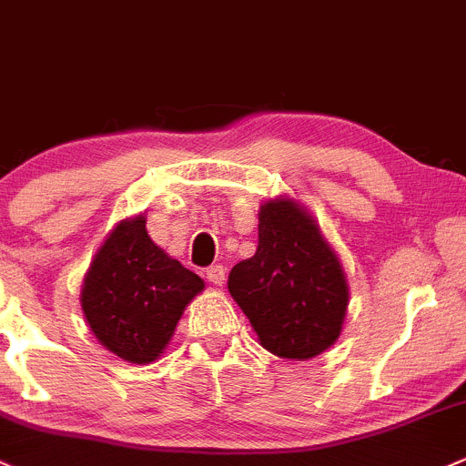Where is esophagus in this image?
<instances>
[{"label":"esophagus","instance_id":"obj_1","mask_svg":"<svg viewBox=\"0 0 466 466\" xmlns=\"http://www.w3.org/2000/svg\"><path fill=\"white\" fill-rule=\"evenodd\" d=\"M206 279L212 285H223L225 283V268L223 265H212V268L206 269Z\"/></svg>","mask_w":466,"mask_h":466}]
</instances>
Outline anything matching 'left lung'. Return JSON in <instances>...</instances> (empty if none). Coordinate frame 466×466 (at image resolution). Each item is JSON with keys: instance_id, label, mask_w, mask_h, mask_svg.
<instances>
[{"instance_id": "obj_1", "label": "left lung", "mask_w": 466, "mask_h": 466, "mask_svg": "<svg viewBox=\"0 0 466 466\" xmlns=\"http://www.w3.org/2000/svg\"><path fill=\"white\" fill-rule=\"evenodd\" d=\"M228 289L274 356L309 360L340 336L345 272L314 217L291 198L260 206L258 248L229 272Z\"/></svg>"}]
</instances>
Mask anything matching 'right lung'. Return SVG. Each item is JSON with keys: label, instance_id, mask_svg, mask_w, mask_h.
Masks as SVG:
<instances>
[{"label": "right lung", "instance_id": "obj_1", "mask_svg": "<svg viewBox=\"0 0 466 466\" xmlns=\"http://www.w3.org/2000/svg\"><path fill=\"white\" fill-rule=\"evenodd\" d=\"M206 283L147 237L146 217L108 234L81 288V309L106 350L135 365L155 362L183 309Z\"/></svg>", "mask_w": 466, "mask_h": 466}]
</instances>
